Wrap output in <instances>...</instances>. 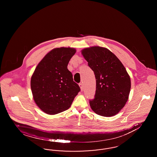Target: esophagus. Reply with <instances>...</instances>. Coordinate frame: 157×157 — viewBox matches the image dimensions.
<instances>
[{"label": "esophagus", "mask_w": 157, "mask_h": 157, "mask_svg": "<svg viewBox=\"0 0 157 157\" xmlns=\"http://www.w3.org/2000/svg\"><path fill=\"white\" fill-rule=\"evenodd\" d=\"M79 87H80V88H81V90L82 91V90H83V85H82V83H79Z\"/></svg>", "instance_id": "1"}]
</instances>
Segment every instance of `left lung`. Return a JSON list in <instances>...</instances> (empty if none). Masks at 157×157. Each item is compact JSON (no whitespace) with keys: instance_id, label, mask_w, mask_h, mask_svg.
Returning a JSON list of instances; mask_svg holds the SVG:
<instances>
[{"instance_id":"left-lung-1","label":"left lung","mask_w":157,"mask_h":157,"mask_svg":"<svg viewBox=\"0 0 157 157\" xmlns=\"http://www.w3.org/2000/svg\"><path fill=\"white\" fill-rule=\"evenodd\" d=\"M81 52L96 79V92L94 99L90 100V108L103 117L115 115L125 106L131 90L125 67L105 48L92 46Z\"/></svg>"}]
</instances>
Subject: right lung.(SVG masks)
<instances>
[{
  "label": "right lung",
  "mask_w": 157,
  "mask_h": 157,
  "mask_svg": "<svg viewBox=\"0 0 157 157\" xmlns=\"http://www.w3.org/2000/svg\"><path fill=\"white\" fill-rule=\"evenodd\" d=\"M75 52L72 48L53 49L39 63L32 76L33 99L46 113L55 115L67 110L81 90L67 67Z\"/></svg>",
  "instance_id": "1"
}]
</instances>
